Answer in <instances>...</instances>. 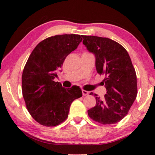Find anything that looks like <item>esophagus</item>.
<instances>
[{"label":"esophagus","mask_w":155,"mask_h":155,"mask_svg":"<svg viewBox=\"0 0 155 155\" xmlns=\"http://www.w3.org/2000/svg\"><path fill=\"white\" fill-rule=\"evenodd\" d=\"M82 94H83V96H85V95H87L89 94V92L85 91V90H83H83H82Z\"/></svg>","instance_id":"esophagus-1"}]
</instances>
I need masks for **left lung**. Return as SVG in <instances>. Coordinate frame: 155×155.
I'll list each match as a JSON object with an SVG mask.
<instances>
[{
    "label": "left lung",
    "mask_w": 155,
    "mask_h": 155,
    "mask_svg": "<svg viewBox=\"0 0 155 155\" xmlns=\"http://www.w3.org/2000/svg\"><path fill=\"white\" fill-rule=\"evenodd\" d=\"M83 43L95 58L98 74H104L106 94L101 99L94 95L96 104L88 110L89 117L102 125L119 122L137 96V77L131 58L121 45L108 38L83 36Z\"/></svg>",
    "instance_id": "8db88e82"
}]
</instances>
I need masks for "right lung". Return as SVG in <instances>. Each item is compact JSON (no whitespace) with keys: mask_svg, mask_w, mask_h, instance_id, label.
<instances>
[{"mask_svg":"<svg viewBox=\"0 0 155 155\" xmlns=\"http://www.w3.org/2000/svg\"><path fill=\"white\" fill-rule=\"evenodd\" d=\"M81 41V36L74 34L51 36L31 53L22 74V94L28 110L41 125H60L68 117L72 102L82 96L78 86L66 89L53 81L67 55Z\"/></svg>","mask_w":155,"mask_h":155,"instance_id":"add662e5","label":"right lung"}]
</instances>
